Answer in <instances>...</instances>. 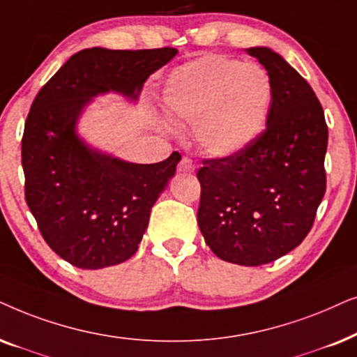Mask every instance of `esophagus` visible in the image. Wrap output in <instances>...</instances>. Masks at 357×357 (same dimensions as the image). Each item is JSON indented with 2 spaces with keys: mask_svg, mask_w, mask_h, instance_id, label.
I'll list each match as a JSON object with an SVG mask.
<instances>
[{
  "mask_svg": "<svg viewBox=\"0 0 357 357\" xmlns=\"http://www.w3.org/2000/svg\"><path fill=\"white\" fill-rule=\"evenodd\" d=\"M178 169L181 171V173H194L192 161L189 160L188 156H183L181 161H179V165H178Z\"/></svg>",
  "mask_w": 357,
  "mask_h": 357,
  "instance_id": "34e87169",
  "label": "esophagus"
}]
</instances>
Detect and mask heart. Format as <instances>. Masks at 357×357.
I'll list each match as a JSON object with an SVG mask.
<instances>
[{
    "mask_svg": "<svg viewBox=\"0 0 357 357\" xmlns=\"http://www.w3.org/2000/svg\"><path fill=\"white\" fill-rule=\"evenodd\" d=\"M273 84L251 61L206 55L174 70L163 104L171 117L192 123L201 149L213 156L245 150L264 129Z\"/></svg>",
    "mask_w": 357,
    "mask_h": 357,
    "instance_id": "heart-1",
    "label": "heart"
}]
</instances>
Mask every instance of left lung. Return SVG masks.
Listing matches in <instances>:
<instances>
[{
  "label": "left lung",
  "mask_w": 357,
  "mask_h": 357,
  "mask_svg": "<svg viewBox=\"0 0 357 357\" xmlns=\"http://www.w3.org/2000/svg\"><path fill=\"white\" fill-rule=\"evenodd\" d=\"M273 84L266 129L240 153L202 161L197 223L223 261L273 263L303 241L326 191L325 114L310 84L268 47H251Z\"/></svg>",
  "instance_id": "1"
}]
</instances>
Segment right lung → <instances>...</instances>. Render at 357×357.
<instances>
[{
  "label": "right lung",
  "instance_id": "1",
  "mask_svg": "<svg viewBox=\"0 0 357 357\" xmlns=\"http://www.w3.org/2000/svg\"><path fill=\"white\" fill-rule=\"evenodd\" d=\"M176 54L171 47L84 49L32 102L21 146L26 202L47 245L76 268H107L135 255L151 207L181 160L173 151L160 163H129L91 149L76 122L99 94L137 101L146 78Z\"/></svg>",
  "mask_w": 357,
  "mask_h": 357
}]
</instances>
